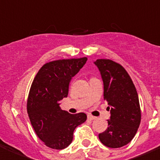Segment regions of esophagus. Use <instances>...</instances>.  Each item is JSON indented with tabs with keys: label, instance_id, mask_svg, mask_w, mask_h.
Returning a JSON list of instances; mask_svg holds the SVG:
<instances>
[{
	"label": "esophagus",
	"instance_id": "obj_1",
	"mask_svg": "<svg viewBox=\"0 0 160 160\" xmlns=\"http://www.w3.org/2000/svg\"><path fill=\"white\" fill-rule=\"evenodd\" d=\"M88 118L89 119V120H95V119H96L97 118H96V117H94V116L90 115V114H89V115L88 116Z\"/></svg>",
	"mask_w": 160,
	"mask_h": 160
}]
</instances>
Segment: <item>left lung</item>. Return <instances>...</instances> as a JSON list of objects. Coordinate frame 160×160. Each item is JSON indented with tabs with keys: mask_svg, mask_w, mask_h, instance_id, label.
Segmentation results:
<instances>
[{
	"mask_svg": "<svg viewBox=\"0 0 160 160\" xmlns=\"http://www.w3.org/2000/svg\"><path fill=\"white\" fill-rule=\"evenodd\" d=\"M94 64L101 72L104 98L111 110L108 127L98 137L107 147H122L132 141L141 122L138 93L130 76L122 65L105 59H97Z\"/></svg>",
	"mask_w": 160,
	"mask_h": 160,
	"instance_id": "1",
	"label": "left lung"
}]
</instances>
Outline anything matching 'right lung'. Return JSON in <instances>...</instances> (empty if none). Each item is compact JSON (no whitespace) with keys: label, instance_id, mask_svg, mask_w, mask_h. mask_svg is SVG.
Segmentation results:
<instances>
[{"label":"right lung","instance_id":"obj_1","mask_svg":"<svg viewBox=\"0 0 160 160\" xmlns=\"http://www.w3.org/2000/svg\"><path fill=\"white\" fill-rule=\"evenodd\" d=\"M87 60L83 57L47 62L32 82L27 101L28 117L38 138L51 149L67 148L72 142L75 128L87 120L84 113L70 114L59 104L68 95L72 77Z\"/></svg>","mask_w":160,"mask_h":160}]
</instances>
